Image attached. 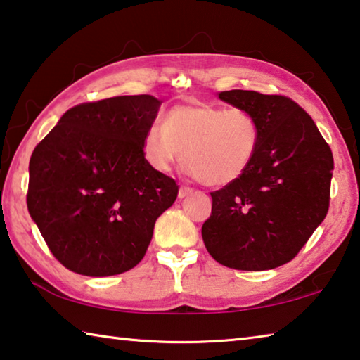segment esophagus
Here are the masks:
<instances>
[{"label":"esophagus","mask_w":360,"mask_h":360,"mask_svg":"<svg viewBox=\"0 0 360 360\" xmlns=\"http://www.w3.org/2000/svg\"><path fill=\"white\" fill-rule=\"evenodd\" d=\"M193 193V188L192 187H187V186H181V188H179V198H186V197H188V195H192Z\"/></svg>","instance_id":"esophagus-1"}]
</instances>
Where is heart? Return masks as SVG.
Wrapping results in <instances>:
<instances>
[{
  "instance_id": "heart-1",
  "label": "heart",
  "mask_w": 360,
  "mask_h": 360,
  "mask_svg": "<svg viewBox=\"0 0 360 360\" xmlns=\"http://www.w3.org/2000/svg\"><path fill=\"white\" fill-rule=\"evenodd\" d=\"M259 143V120L248 109L188 101L168 109L163 125H149L141 148L157 172L165 173L184 158L188 174L206 186L222 187L248 172Z\"/></svg>"
}]
</instances>
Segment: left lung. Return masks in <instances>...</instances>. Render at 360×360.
I'll use <instances>...</instances> for the list:
<instances>
[{"label": "left lung", "instance_id": "1", "mask_svg": "<svg viewBox=\"0 0 360 360\" xmlns=\"http://www.w3.org/2000/svg\"><path fill=\"white\" fill-rule=\"evenodd\" d=\"M219 98L255 115L260 143L248 172L211 192L205 246L229 268L271 270L294 259L327 216L332 150L309 114L288 96L229 90Z\"/></svg>", "mask_w": 360, "mask_h": 360}]
</instances>
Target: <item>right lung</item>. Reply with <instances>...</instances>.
<instances>
[{"label":"right lung","mask_w":360,"mask_h":360,"mask_svg":"<svg viewBox=\"0 0 360 360\" xmlns=\"http://www.w3.org/2000/svg\"><path fill=\"white\" fill-rule=\"evenodd\" d=\"M162 101L112 96L66 111L30 158L27 206L60 264L85 276L129 271L178 197L143 155Z\"/></svg>","instance_id":"right-lung-1"}]
</instances>
